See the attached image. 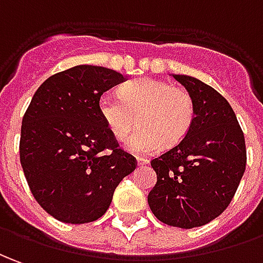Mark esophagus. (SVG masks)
Returning a JSON list of instances; mask_svg holds the SVG:
<instances>
[{
    "mask_svg": "<svg viewBox=\"0 0 263 263\" xmlns=\"http://www.w3.org/2000/svg\"><path fill=\"white\" fill-rule=\"evenodd\" d=\"M136 160H137V164H139V166H146V164H149V160L144 159V157H137Z\"/></svg>",
    "mask_w": 263,
    "mask_h": 263,
    "instance_id": "esophagus-1",
    "label": "esophagus"
}]
</instances>
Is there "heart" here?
I'll return each instance as SVG.
<instances>
[{"mask_svg":"<svg viewBox=\"0 0 263 263\" xmlns=\"http://www.w3.org/2000/svg\"><path fill=\"white\" fill-rule=\"evenodd\" d=\"M99 113L114 139L124 140L135 127H142L126 142L135 155H152L167 144H176L189 132L195 117L192 94L183 87L155 79H136L120 88V94L106 91L99 99Z\"/></svg>","mask_w":263,"mask_h":263,"instance_id":"1","label":"heart"}]
</instances>
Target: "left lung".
Here are the masks:
<instances>
[{"label": "left lung", "instance_id": "left-lung-1", "mask_svg": "<svg viewBox=\"0 0 263 263\" xmlns=\"http://www.w3.org/2000/svg\"><path fill=\"white\" fill-rule=\"evenodd\" d=\"M173 77L192 94L195 117L182 142L152 160L157 182L147 202L160 222L192 229L231 203L245 173V137L223 96L195 77Z\"/></svg>", "mask_w": 263, "mask_h": 263}]
</instances>
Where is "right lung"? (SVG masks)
Here are the masks:
<instances>
[{
  "label": "right lung",
  "instance_id": "1",
  "mask_svg": "<svg viewBox=\"0 0 263 263\" xmlns=\"http://www.w3.org/2000/svg\"><path fill=\"white\" fill-rule=\"evenodd\" d=\"M126 81L99 66H76L38 87L23 117L20 160L32 196L64 223L101 218L136 159L119 147L99 113V99Z\"/></svg>",
  "mask_w": 263,
  "mask_h": 263
}]
</instances>
